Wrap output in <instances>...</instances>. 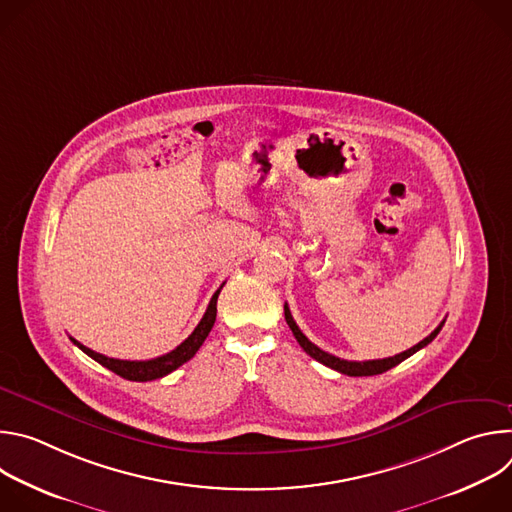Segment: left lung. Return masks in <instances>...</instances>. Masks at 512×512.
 I'll use <instances>...</instances> for the list:
<instances>
[{
  "label": "left lung",
  "instance_id": "obj_1",
  "mask_svg": "<svg viewBox=\"0 0 512 512\" xmlns=\"http://www.w3.org/2000/svg\"><path fill=\"white\" fill-rule=\"evenodd\" d=\"M283 310H285V322H287V326L291 328V332H294V336H296V340L300 342V346H302L312 358H316L318 362H322V364H326V367H330V369H334V371H338V373H342V375H348V377H373V375H381V373H385V371L397 367L399 362H403L405 358H409L411 354H415L417 350H421L423 346H427L437 334H440V330H442V326H444V322H446V320H444L427 338H423L419 344H415L413 348H409V350H405V352H401V354H395V356H389V358H379V360H362V362H358V360H344V358H338V356L328 354V352H324L322 348H318V346H316L314 342H310V340L304 336V332L298 328V324L294 322V318H291V312H289L287 304L283 306Z\"/></svg>",
  "mask_w": 512,
  "mask_h": 512
}]
</instances>
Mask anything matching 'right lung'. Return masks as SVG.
<instances>
[{
	"label": "right lung",
	"instance_id": "add662e5",
	"mask_svg": "<svg viewBox=\"0 0 512 512\" xmlns=\"http://www.w3.org/2000/svg\"><path fill=\"white\" fill-rule=\"evenodd\" d=\"M221 289H223V285L214 291V296H212V300H210L202 320L194 328V332L180 346H176L174 350H170L168 354H162L158 358H152V360H119V358H109L105 354H99V352L87 348L85 344H81L79 340H75L72 336H70V340L75 342L85 354H89L93 360L103 364L105 369L113 371L115 375H119V377H123L127 381L145 383V381L162 379V377L170 375L172 371H176L178 367H182L184 362H188L198 352L202 342L206 340V336L212 330L214 320H216V300H218V294H221Z\"/></svg>",
	"mask_w": 512,
	"mask_h": 512
}]
</instances>
